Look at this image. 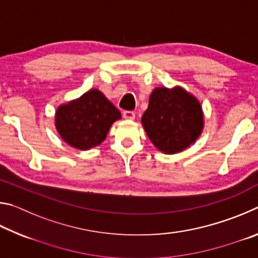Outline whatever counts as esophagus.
Listing matches in <instances>:
<instances>
[{
  "label": "esophagus",
  "mask_w": 258,
  "mask_h": 258,
  "mask_svg": "<svg viewBox=\"0 0 258 258\" xmlns=\"http://www.w3.org/2000/svg\"><path fill=\"white\" fill-rule=\"evenodd\" d=\"M123 117L127 120H134L135 119V113L133 111H124Z\"/></svg>",
  "instance_id": "esophagus-1"
}]
</instances>
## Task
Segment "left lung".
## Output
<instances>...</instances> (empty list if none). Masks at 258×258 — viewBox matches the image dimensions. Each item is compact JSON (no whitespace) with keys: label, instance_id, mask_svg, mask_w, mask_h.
<instances>
[{"label":"left lung","instance_id":"8db88e82","mask_svg":"<svg viewBox=\"0 0 258 258\" xmlns=\"http://www.w3.org/2000/svg\"><path fill=\"white\" fill-rule=\"evenodd\" d=\"M141 123L157 149L174 155L185 150L200 137L204 112L199 100L183 87H156Z\"/></svg>","mask_w":258,"mask_h":258}]
</instances>
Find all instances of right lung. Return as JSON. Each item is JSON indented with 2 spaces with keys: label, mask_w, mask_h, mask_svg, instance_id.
Returning a JSON list of instances; mask_svg holds the SVG:
<instances>
[{
  "label": "right lung",
  "mask_w": 258,
  "mask_h": 258,
  "mask_svg": "<svg viewBox=\"0 0 258 258\" xmlns=\"http://www.w3.org/2000/svg\"><path fill=\"white\" fill-rule=\"evenodd\" d=\"M121 113L101 91L93 89L58 107L54 116L60 138L78 150H89L107 138Z\"/></svg>",
  "instance_id": "right-lung-1"
}]
</instances>
